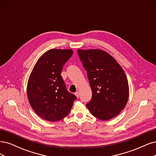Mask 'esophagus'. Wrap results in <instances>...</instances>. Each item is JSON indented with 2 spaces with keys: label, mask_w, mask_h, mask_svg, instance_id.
I'll list each match as a JSON object with an SVG mask.
<instances>
[{
  "label": "esophagus",
  "mask_w": 156,
  "mask_h": 156,
  "mask_svg": "<svg viewBox=\"0 0 156 156\" xmlns=\"http://www.w3.org/2000/svg\"><path fill=\"white\" fill-rule=\"evenodd\" d=\"M74 94L76 96V97H77V98H79V93H78V92H76V93H75V94Z\"/></svg>",
  "instance_id": "obj_1"
}]
</instances>
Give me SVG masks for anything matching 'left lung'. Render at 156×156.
Masks as SVG:
<instances>
[{"label": "left lung", "mask_w": 156, "mask_h": 156, "mask_svg": "<svg viewBox=\"0 0 156 156\" xmlns=\"http://www.w3.org/2000/svg\"><path fill=\"white\" fill-rule=\"evenodd\" d=\"M77 53L87 71L93 93L86 106L99 119L106 121L116 116L125 107L129 94L123 69L104 51L78 49Z\"/></svg>", "instance_id": "1"}]
</instances>
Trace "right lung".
Returning <instances> with one entry per match:
<instances>
[{"mask_svg": "<svg viewBox=\"0 0 156 156\" xmlns=\"http://www.w3.org/2000/svg\"><path fill=\"white\" fill-rule=\"evenodd\" d=\"M71 49H52L40 58L30 74L27 93L30 105L40 117L58 122L71 110L76 96L67 90L61 76Z\"/></svg>", "mask_w": 156, "mask_h": 156, "instance_id": "1", "label": "right lung"}]
</instances>
